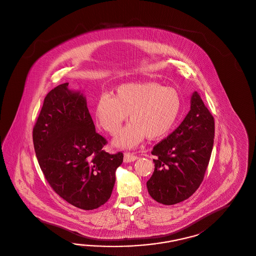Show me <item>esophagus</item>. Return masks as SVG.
Here are the masks:
<instances>
[{"mask_svg":"<svg viewBox=\"0 0 256 256\" xmlns=\"http://www.w3.org/2000/svg\"><path fill=\"white\" fill-rule=\"evenodd\" d=\"M136 159H138V156H137L133 154H132V152H124V162H128H128H133V161H135Z\"/></svg>","mask_w":256,"mask_h":256,"instance_id":"obj_1","label":"esophagus"}]
</instances>
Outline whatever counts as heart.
Listing matches in <instances>:
<instances>
[{"mask_svg":"<svg viewBox=\"0 0 256 256\" xmlns=\"http://www.w3.org/2000/svg\"><path fill=\"white\" fill-rule=\"evenodd\" d=\"M178 91L156 82L120 84L114 96L102 94L95 106L96 122L105 132L116 135L130 116L128 124L114 138V144L132 148L146 136L149 140L165 137L180 114Z\"/></svg>","mask_w":256,"mask_h":256,"instance_id":"1","label":"heart"}]
</instances>
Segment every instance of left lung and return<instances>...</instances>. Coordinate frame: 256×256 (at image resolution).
<instances>
[{
  "mask_svg": "<svg viewBox=\"0 0 256 256\" xmlns=\"http://www.w3.org/2000/svg\"><path fill=\"white\" fill-rule=\"evenodd\" d=\"M214 138V118L194 91L180 126L152 150L154 170L147 182L156 201L173 205L193 194L204 179Z\"/></svg>",
  "mask_w": 256,
  "mask_h": 256,
  "instance_id": "1",
  "label": "left lung"
}]
</instances>
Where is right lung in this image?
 Returning <instances> with one entry per match:
<instances>
[{
	"label": "right lung",
	"instance_id": "right-lung-1",
	"mask_svg": "<svg viewBox=\"0 0 256 256\" xmlns=\"http://www.w3.org/2000/svg\"><path fill=\"white\" fill-rule=\"evenodd\" d=\"M68 86H58L44 98L34 146L52 189L72 206L90 210L110 198L124 154L104 151L107 140L96 132L86 97Z\"/></svg>",
	"mask_w": 256,
	"mask_h": 256
}]
</instances>
